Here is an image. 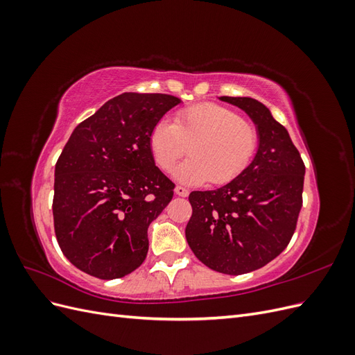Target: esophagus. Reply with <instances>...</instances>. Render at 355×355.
<instances>
[{"label": "esophagus", "mask_w": 355, "mask_h": 355, "mask_svg": "<svg viewBox=\"0 0 355 355\" xmlns=\"http://www.w3.org/2000/svg\"><path fill=\"white\" fill-rule=\"evenodd\" d=\"M175 194L179 196V197H188L189 196V191L184 187H176L175 188Z\"/></svg>", "instance_id": "esophagus-1"}]
</instances>
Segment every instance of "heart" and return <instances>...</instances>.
<instances>
[{
    "instance_id": "1",
    "label": "heart",
    "mask_w": 355,
    "mask_h": 355,
    "mask_svg": "<svg viewBox=\"0 0 355 355\" xmlns=\"http://www.w3.org/2000/svg\"><path fill=\"white\" fill-rule=\"evenodd\" d=\"M259 145L254 124L227 106L202 103L180 111L173 124L159 121L149 136L155 164L173 170L188 153L191 158L175 171L185 184H228L250 164Z\"/></svg>"
}]
</instances>
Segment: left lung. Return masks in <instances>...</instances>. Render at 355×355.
I'll return each instance as SVG.
<instances>
[{"label": "left lung", "mask_w": 355, "mask_h": 355, "mask_svg": "<svg viewBox=\"0 0 355 355\" xmlns=\"http://www.w3.org/2000/svg\"><path fill=\"white\" fill-rule=\"evenodd\" d=\"M259 132L252 163L230 184L189 194L192 216L185 235L191 250L210 270L240 275L265 266L280 254L295 232L305 164L286 127L263 103L230 98Z\"/></svg>", "instance_id": "1"}]
</instances>
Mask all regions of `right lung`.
Segmentation results:
<instances>
[{"label": "right lung", "mask_w": 355, "mask_h": 355, "mask_svg": "<svg viewBox=\"0 0 355 355\" xmlns=\"http://www.w3.org/2000/svg\"><path fill=\"white\" fill-rule=\"evenodd\" d=\"M182 101L123 93L80 123L55 168L53 219L60 250L85 274L114 280L148 253V227L173 197L149 136Z\"/></svg>", "instance_id": "obj_1"}]
</instances>
